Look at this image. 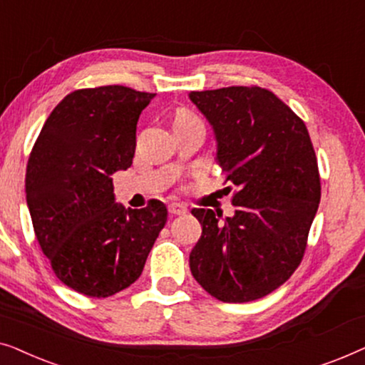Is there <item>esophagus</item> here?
I'll list each match as a JSON object with an SVG mask.
<instances>
[{"mask_svg":"<svg viewBox=\"0 0 365 365\" xmlns=\"http://www.w3.org/2000/svg\"><path fill=\"white\" fill-rule=\"evenodd\" d=\"M168 211H169V214H171V216H182V214L187 212V209L184 207L182 204L173 202V204H169V206H168Z\"/></svg>","mask_w":365,"mask_h":365,"instance_id":"1","label":"esophagus"}]
</instances>
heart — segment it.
<instances>
[{
  "instance_id": "b5f03b06",
  "label": "heart",
  "mask_w": 365,
  "mask_h": 365,
  "mask_svg": "<svg viewBox=\"0 0 365 365\" xmlns=\"http://www.w3.org/2000/svg\"><path fill=\"white\" fill-rule=\"evenodd\" d=\"M189 119H196V116H194V114H191L189 111H179L176 114V118H174V123H178V121H189Z\"/></svg>"
}]
</instances>
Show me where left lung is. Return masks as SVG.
<instances>
[{"mask_svg":"<svg viewBox=\"0 0 365 365\" xmlns=\"http://www.w3.org/2000/svg\"><path fill=\"white\" fill-rule=\"evenodd\" d=\"M189 99L212 126L216 161L236 206L222 221L212 209H192L202 234L189 267L219 301H256L302 261L321 201L316 153L302 119L269 89L229 86Z\"/></svg>","mask_w":365,"mask_h":365,"instance_id":"left-lung-1","label":"left lung"}]
</instances>
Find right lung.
<instances>
[{
    "label": "right lung",
    "instance_id": "obj_1",
    "mask_svg": "<svg viewBox=\"0 0 365 365\" xmlns=\"http://www.w3.org/2000/svg\"><path fill=\"white\" fill-rule=\"evenodd\" d=\"M153 93L99 86L69 93L28 159L26 202L56 277L88 297H109L141 276L168 221L161 201L123 207L113 174L133 164L139 114Z\"/></svg>",
    "mask_w": 365,
    "mask_h": 365
}]
</instances>
